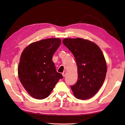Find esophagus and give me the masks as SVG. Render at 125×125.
<instances>
[{"instance_id":"obj_1","label":"esophagus","mask_w":125,"mask_h":125,"mask_svg":"<svg viewBox=\"0 0 125 125\" xmlns=\"http://www.w3.org/2000/svg\"><path fill=\"white\" fill-rule=\"evenodd\" d=\"M66 75H67V73H66V71H64V72L62 73V75L64 77L66 76Z\"/></svg>"}]
</instances>
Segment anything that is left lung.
<instances>
[{"label":"left lung","mask_w":125,"mask_h":125,"mask_svg":"<svg viewBox=\"0 0 125 125\" xmlns=\"http://www.w3.org/2000/svg\"><path fill=\"white\" fill-rule=\"evenodd\" d=\"M63 43L73 53L77 65L78 79L71 86L75 97L85 100L94 96L105 81L107 66L102 50L86 40L64 39Z\"/></svg>","instance_id":"left-lung-1"}]
</instances>
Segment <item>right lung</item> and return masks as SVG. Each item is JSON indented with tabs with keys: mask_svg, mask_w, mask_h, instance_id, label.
Segmentation results:
<instances>
[{
	"mask_svg": "<svg viewBox=\"0 0 125 125\" xmlns=\"http://www.w3.org/2000/svg\"><path fill=\"white\" fill-rule=\"evenodd\" d=\"M61 41L58 38L42 40L31 43L22 52L18 69L19 78L33 98H46L58 81L63 78L52 60Z\"/></svg>",
	"mask_w": 125,
	"mask_h": 125,
	"instance_id": "right-lung-1",
	"label": "right lung"
}]
</instances>
